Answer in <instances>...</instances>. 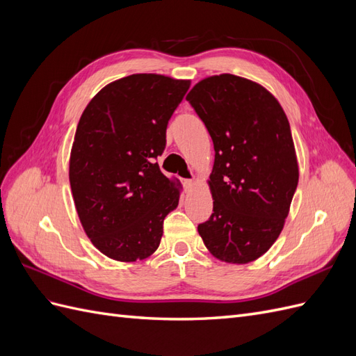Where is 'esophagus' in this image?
Returning <instances> with one entry per match:
<instances>
[{
  "instance_id": "obj_1",
  "label": "esophagus",
  "mask_w": 356,
  "mask_h": 356,
  "mask_svg": "<svg viewBox=\"0 0 356 356\" xmlns=\"http://www.w3.org/2000/svg\"><path fill=\"white\" fill-rule=\"evenodd\" d=\"M182 184H184L187 191H190L193 187H195V181H193V179H182Z\"/></svg>"
}]
</instances>
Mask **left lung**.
<instances>
[{
  "label": "left lung",
  "instance_id": "1",
  "mask_svg": "<svg viewBox=\"0 0 356 356\" xmlns=\"http://www.w3.org/2000/svg\"><path fill=\"white\" fill-rule=\"evenodd\" d=\"M186 99L215 149L208 181L213 212L197 225L200 238L221 261H254L281 234L297 188L288 118L263 86L233 74L199 81Z\"/></svg>",
  "mask_w": 356,
  "mask_h": 356
}]
</instances>
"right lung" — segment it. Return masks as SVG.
I'll return each instance as SVG.
<instances>
[{"instance_id": "1", "label": "right lung", "mask_w": 356, "mask_h": 356, "mask_svg": "<svg viewBox=\"0 0 356 356\" xmlns=\"http://www.w3.org/2000/svg\"><path fill=\"white\" fill-rule=\"evenodd\" d=\"M188 88V80L132 74L105 86L80 117L70 157L72 197L86 234L113 260L152 255L165 217L178 207L179 182L161 174L156 159Z\"/></svg>"}]
</instances>
